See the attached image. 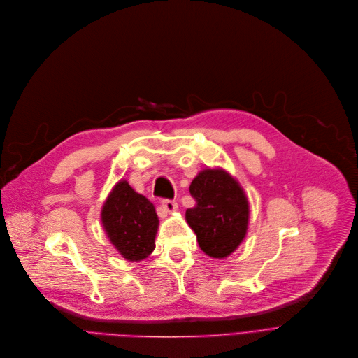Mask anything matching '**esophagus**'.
<instances>
[{
	"label": "esophagus",
	"mask_w": 358,
	"mask_h": 358,
	"mask_svg": "<svg viewBox=\"0 0 358 358\" xmlns=\"http://www.w3.org/2000/svg\"><path fill=\"white\" fill-rule=\"evenodd\" d=\"M162 207H164V210L166 213H173V211L178 210V204L175 201H172V200H164L162 201Z\"/></svg>",
	"instance_id": "34e87169"
}]
</instances>
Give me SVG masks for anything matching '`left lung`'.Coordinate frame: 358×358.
Returning a JSON list of instances; mask_svg holds the SVG:
<instances>
[{
	"label": "left lung",
	"mask_w": 358,
	"mask_h": 358,
	"mask_svg": "<svg viewBox=\"0 0 358 358\" xmlns=\"http://www.w3.org/2000/svg\"><path fill=\"white\" fill-rule=\"evenodd\" d=\"M197 204L186 210V222L201 251L227 258L244 241L250 223V203L240 182L223 168H206L190 183Z\"/></svg>",
	"instance_id": "1"
}]
</instances>
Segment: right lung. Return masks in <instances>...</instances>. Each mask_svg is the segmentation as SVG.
I'll return each mask as SVG.
<instances>
[{
    "instance_id": "add662e5",
    "label": "right lung",
    "mask_w": 358,
    "mask_h": 358,
    "mask_svg": "<svg viewBox=\"0 0 358 358\" xmlns=\"http://www.w3.org/2000/svg\"><path fill=\"white\" fill-rule=\"evenodd\" d=\"M100 219L107 238L127 261H142L155 250L159 219L155 206L120 179L106 197Z\"/></svg>"
}]
</instances>
